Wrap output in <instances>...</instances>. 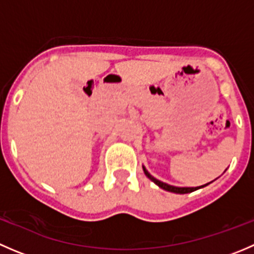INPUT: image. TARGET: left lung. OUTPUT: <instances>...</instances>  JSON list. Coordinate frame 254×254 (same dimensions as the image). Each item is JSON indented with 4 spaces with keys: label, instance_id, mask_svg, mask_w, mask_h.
<instances>
[{
    "label": "left lung",
    "instance_id": "1",
    "mask_svg": "<svg viewBox=\"0 0 254 254\" xmlns=\"http://www.w3.org/2000/svg\"><path fill=\"white\" fill-rule=\"evenodd\" d=\"M142 168H143V172H145V175L147 176V178H150L151 181L153 182V183L157 184V186L160 187V188L165 189V190H167V191H172V193H177V194H187V193H191V191L196 190V189L203 188V187L207 186V184H205V186H201V187H193V188H186V187H183V188H182V187H173V186H170V184L163 183V182L158 181V179H156L155 177L151 176L150 173L147 172V170H146L145 167H142Z\"/></svg>",
    "mask_w": 254,
    "mask_h": 254
}]
</instances>
